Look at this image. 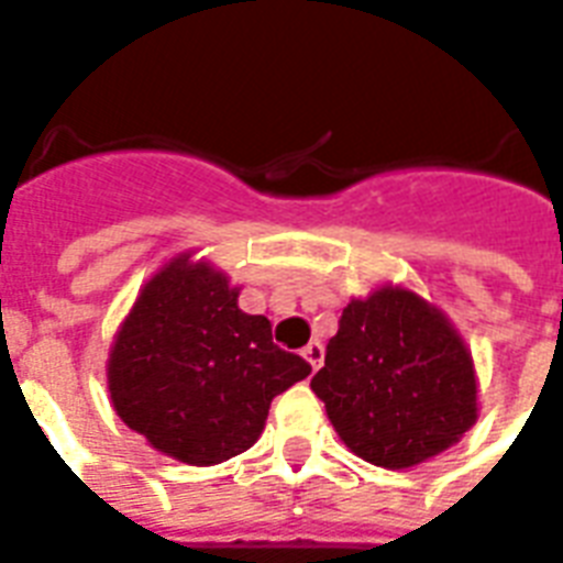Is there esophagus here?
I'll return each instance as SVG.
<instances>
[{"label":"esophagus","mask_w":563,"mask_h":563,"mask_svg":"<svg viewBox=\"0 0 563 563\" xmlns=\"http://www.w3.org/2000/svg\"><path fill=\"white\" fill-rule=\"evenodd\" d=\"M300 354H303V360H307V363H310L312 368H319V366H321V360H324V349H321L319 339H312L310 345H307V349L300 351Z\"/></svg>","instance_id":"34e87169"}]
</instances>
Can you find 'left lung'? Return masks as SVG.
<instances>
[{
  "label": "left lung",
  "mask_w": 563,
  "mask_h": 563,
  "mask_svg": "<svg viewBox=\"0 0 563 563\" xmlns=\"http://www.w3.org/2000/svg\"><path fill=\"white\" fill-rule=\"evenodd\" d=\"M310 386L342 443L386 470L445 452L478 419L463 339L443 312L393 286L342 310Z\"/></svg>",
  "instance_id": "obj_1"
}]
</instances>
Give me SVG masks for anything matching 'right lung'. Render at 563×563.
<instances>
[{"label":"right lung","instance_id":"right-lung-1","mask_svg":"<svg viewBox=\"0 0 563 563\" xmlns=\"http://www.w3.org/2000/svg\"><path fill=\"white\" fill-rule=\"evenodd\" d=\"M212 265L179 256L141 289L109 357L111 405L153 449L212 466L251 449L268 407L312 366L239 310Z\"/></svg>","mask_w":563,"mask_h":563}]
</instances>
